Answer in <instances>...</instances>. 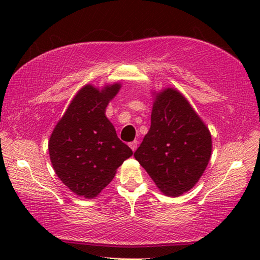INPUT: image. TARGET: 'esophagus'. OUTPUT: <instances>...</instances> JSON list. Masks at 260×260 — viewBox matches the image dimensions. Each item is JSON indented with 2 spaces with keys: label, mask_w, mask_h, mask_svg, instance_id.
<instances>
[{
  "label": "esophagus",
  "mask_w": 260,
  "mask_h": 260,
  "mask_svg": "<svg viewBox=\"0 0 260 260\" xmlns=\"http://www.w3.org/2000/svg\"><path fill=\"white\" fill-rule=\"evenodd\" d=\"M138 146H139L138 141H133V142L129 143V147H131V149H132V150H133V151H135L136 149H138Z\"/></svg>",
  "instance_id": "obj_1"
}]
</instances>
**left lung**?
<instances>
[{
	"mask_svg": "<svg viewBox=\"0 0 260 260\" xmlns=\"http://www.w3.org/2000/svg\"><path fill=\"white\" fill-rule=\"evenodd\" d=\"M212 139L187 99L174 88L155 94L151 126L134 152L159 190L178 197L195 186L208 166Z\"/></svg>",
	"mask_w": 260,
	"mask_h": 260,
	"instance_id": "8db88e82",
	"label": "left lung"
}]
</instances>
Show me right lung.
<instances>
[{
    "mask_svg": "<svg viewBox=\"0 0 260 260\" xmlns=\"http://www.w3.org/2000/svg\"><path fill=\"white\" fill-rule=\"evenodd\" d=\"M120 87V82L102 89L83 86L50 135L48 150L55 173L78 196H98L112 181L118 167L133 155L105 116Z\"/></svg>",
    "mask_w": 260,
    "mask_h": 260,
    "instance_id": "1",
    "label": "right lung"
}]
</instances>
